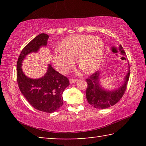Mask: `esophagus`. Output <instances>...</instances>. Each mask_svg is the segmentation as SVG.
I'll return each mask as SVG.
<instances>
[{"label":"esophagus","mask_w":146,"mask_h":146,"mask_svg":"<svg viewBox=\"0 0 146 146\" xmlns=\"http://www.w3.org/2000/svg\"><path fill=\"white\" fill-rule=\"evenodd\" d=\"M76 80H75V79H72V78H70V84H73L75 82H76Z\"/></svg>","instance_id":"34e87169"}]
</instances>
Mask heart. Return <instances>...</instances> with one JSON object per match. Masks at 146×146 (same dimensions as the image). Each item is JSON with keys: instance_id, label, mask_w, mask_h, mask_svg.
Here are the masks:
<instances>
[{"instance_id": "1", "label": "heart", "mask_w": 146, "mask_h": 146, "mask_svg": "<svg viewBox=\"0 0 146 146\" xmlns=\"http://www.w3.org/2000/svg\"><path fill=\"white\" fill-rule=\"evenodd\" d=\"M104 45L98 37L74 35L60 43V49L52 55V62L56 70L66 73L74 66L75 58L79 67L87 74L97 71L102 62Z\"/></svg>"}]
</instances>
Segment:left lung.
Here are the masks:
<instances>
[{"label":"left lung","instance_id":"left-lung-1","mask_svg":"<svg viewBox=\"0 0 146 146\" xmlns=\"http://www.w3.org/2000/svg\"><path fill=\"white\" fill-rule=\"evenodd\" d=\"M118 50L121 55H125L122 46L120 45ZM129 65V64H128ZM130 75L129 65L127 68V73L124 76L123 82L117 89L106 90L100 84V71H98L86 79L88 88L86 95L88 102L90 105L97 109H106L114 106L119 101L126 90L127 82Z\"/></svg>","mask_w":146,"mask_h":146}]
</instances>
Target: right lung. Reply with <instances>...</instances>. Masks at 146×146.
Listing matches in <instances>:
<instances>
[{"label":"right lung","instance_id":"right-lung-1","mask_svg":"<svg viewBox=\"0 0 146 146\" xmlns=\"http://www.w3.org/2000/svg\"><path fill=\"white\" fill-rule=\"evenodd\" d=\"M48 38V35L41 33L24 47L17 60V77L20 90L31 106L41 111L53 113L63 105L62 94L70 85L68 78L54 70L50 64L45 75L38 78L28 77L22 69L26 56L46 47Z\"/></svg>","mask_w":146,"mask_h":146}]
</instances>
